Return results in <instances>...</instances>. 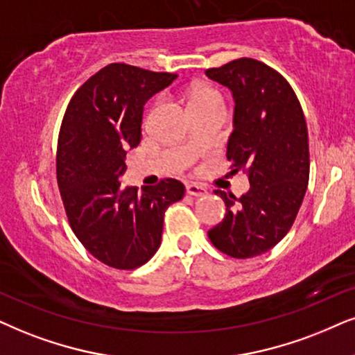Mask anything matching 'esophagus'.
<instances>
[{
	"instance_id": "obj_1",
	"label": "esophagus",
	"mask_w": 355,
	"mask_h": 355,
	"mask_svg": "<svg viewBox=\"0 0 355 355\" xmlns=\"http://www.w3.org/2000/svg\"><path fill=\"white\" fill-rule=\"evenodd\" d=\"M187 193H188V195L200 198V196H206V193H208V190H206L203 185H198V183H188V185H187Z\"/></svg>"
}]
</instances>
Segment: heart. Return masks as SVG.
Here are the masks:
<instances>
[{
    "mask_svg": "<svg viewBox=\"0 0 355 355\" xmlns=\"http://www.w3.org/2000/svg\"><path fill=\"white\" fill-rule=\"evenodd\" d=\"M208 96H218V95H216V92H213V89H209V88H198L191 93V103L198 101V100H201V98H208Z\"/></svg>",
    "mask_w": 355,
    "mask_h": 355,
    "instance_id": "heart-1",
    "label": "heart"
}]
</instances>
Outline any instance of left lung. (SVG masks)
<instances>
[{
  "instance_id": "left-lung-1",
  "label": "left lung",
  "mask_w": 355,
  "mask_h": 355,
  "mask_svg": "<svg viewBox=\"0 0 355 355\" xmlns=\"http://www.w3.org/2000/svg\"><path fill=\"white\" fill-rule=\"evenodd\" d=\"M206 75L232 92L234 131L226 157L232 173L244 170L250 183L241 198L214 191L226 216L208 237L230 257H255L284 239L302 206L309 180L306 121L290 83L263 62L242 57Z\"/></svg>"
}]
</instances>
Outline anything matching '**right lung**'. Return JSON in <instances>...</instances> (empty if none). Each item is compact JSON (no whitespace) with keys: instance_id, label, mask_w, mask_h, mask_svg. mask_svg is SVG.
<instances>
[{"instance_id":"right-lung-1","label":"right lung","mask_w":355,"mask_h":355,"mask_svg":"<svg viewBox=\"0 0 355 355\" xmlns=\"http://www.w3.org/2000/svg\"><path fill=\"white\" fill-rule=\"evenodd\" d=\"M178 75L110 64L67 106L57 144V183L71 231L93 257L119 270L144 266L160 248L165 209L185 187L165 178L123 187L125 150L141 142L144 105Z\"/></svg>"}]
</instances>
